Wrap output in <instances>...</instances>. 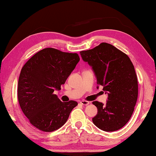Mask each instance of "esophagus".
Wrapping results in <instances>:
<instances>
[{
    "mask_svg": "<svg viewBox=\"0 0 156 156\" xmlns=\"http://www.w3.org/2000/svg\"><path fill=\"white\" fill-rule=\"evenodd\" d=\"M80 103H81V104L83 105V106H87V105L90 104V101H86V100H82L80 101Z\"/></svg>",
    "mask_w": 156,
    "mask_h": 156,
    "instance_id": "1",
    "label": "esophagus"
}]
</instances>
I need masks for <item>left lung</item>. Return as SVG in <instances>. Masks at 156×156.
Wrapping results in <instances>:
<instances>
[{
    "label": "left lung",
    "mask_w": 156,
    "mask_h": 156,
    "mask_svg": "<svg viewBox=\"0 0 156 156\" xmlns=\"http://www.w3.org/2000/svg\"><path fill=\"white\" fill-rule=\"evenodd\" d=\"M80 54L92 67L98 85L103 86L108 94L105 105L93 101L98 113L92 121L104 131L119 130L131 119L137 100L138 81L134 66L126 54L108 43H101Z\"/></svg>",
    "instance_id": "1"
}]
</instances>
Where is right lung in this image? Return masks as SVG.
<instances>
[{
    "label": "right lung",
    "mask_w": 156,
    "mask_h": 156,
    "mask_svg": "<svg viewBox=\"0 0 156 156\" xmlns=\"http://www.w3.org/2000/svg\"><path fill=\"white\" fill-rule=\"evenodd\" d=\"M77 53L47 48L30 58L21 69L17 97L20 107L30 122L37 129L52 132L68 120L77 102H62L54 94L71 75L79 62Z\"/></svg>",
    "instance_id": "add662e5"
}]
</instances>
